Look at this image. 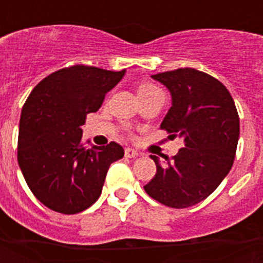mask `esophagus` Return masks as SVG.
I'll list each match as a JSON object with an SVG mask.
<instances>
[{"label":"esophagus","mask_w":263,"mask_h":263,"mask_svg":"<svg viewBox=\"0 0 263 263\" xmlns=\"http://www.w3.org/2000/svg\"><path fill=\"white\" fill-rule=\"evenodd\" d=\"M138 155H139V154H138L135 149H132V148H126L125 149V156H126V158H137Z\"/></svg>","instance_id":"1"}]
</instances>
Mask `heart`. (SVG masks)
Here are the masks:
<instances>
[{
    "label": "heart",
    "instance_id": "b5f03b06",
    "mask_svg": "<svg viewBox=\"0 0 263 263\" xmlns=\"http://www.w3.org/2000/svg\"><path fill=\"white\" fill-rule=\"evenodd\" d=\"M159 88L154 84H149V83H141L138 86V96H145V94H149V92L158 91Z\"/></svg>",
    "mask_w": 263,
    "mask_h": 263
}]
</instances>
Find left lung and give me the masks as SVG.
<instances>
[{"label":"left lung","instance_id":"1","mask_svg":"<svg viewBox=\"0 0 263 263\" xmlns=\"http://www.w3.org/2000/svg\"><path fill=\"white\" fill-rule=\"evenodd\" d=\"M172 96V107L160 124L171 138H182L183 148L172 159L156 163V175L143 186L156 201L186 209L203 201L231 171L239 118L226 86L196 69H177L154 74Z\"/></svg>","mask_w":263,"mask_h":263}]
</instances>
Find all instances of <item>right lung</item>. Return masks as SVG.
Listing matches in <instances>:
<instances>
[{"label": "right lung", "mask_w": 263, "mask_h": 263, "mask_svg": "<svg viewBox=\"0 0 263 263\" xmlns=\"http://www.w3.org/2000/svg\"><path fill=\"white\" fill-rule=\"evenodd\" d=\"M125 74L92 66H71L49 74L24 104L18 163L33 196L48 209L76 214L97 201L109 165L124 156L115 142L86 149L81 143L87 114Z\"/></svg>", "instance_id": "1"}]
</instances>
